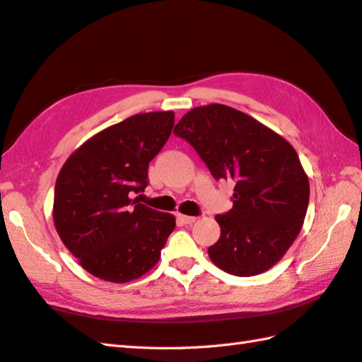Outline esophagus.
<instances>
[{"mask_svg":"<svg viewBox=\"0 0 362 362\" xmlns=\"http://www.w3.org/2000/svg\"><path fill=\"white\" fill-rule=\"evenodd\" d=\"M197 218L194 216H185V214H177V221L180 222V224H185V226H189L193 224V222H196Z\"/></svg>","mask_w":362,"mask_h":362,"instance_id":"1","label":"esophagus"}]
</instances>
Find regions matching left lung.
Masks as SVG:
<instances>
[{"label": "left lung", "instance_id": "1", "mask_svg": "<svg viewBox=\"0 0 362 362\" xmlns=\"http://www.w3.org/2000/svg\"><path fill=\"white\" fill-rule=\"evenodd\" d=\"M214 179L233 180V209L218 214L221 236L211 261L238 276L279 263L303 226L310 182L296 149L249 115L210 104L189 110L174 127Z\"/></svg>", "mask_w": 362, "mask_h": 362}]
</instances>
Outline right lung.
Segmentation results:
<instances>
[{"instance_id": "obj_1", "label": "right lung", "mask_w": 362, "mask_h": 362, "mask_svg": "<svg viewBox=\"0 0 362 362\" xmlns=\"http://www.w3.org/2000/svg\"><path fill=\"white\" fill-rule=\"evenodd\" d=\"M173 112L134 115L91 136L60 169L54 226L91 275L126 283L156 266L175 219L134 194L148 187L149 161L168 141Z\"/></svg>"}]
</instances>
